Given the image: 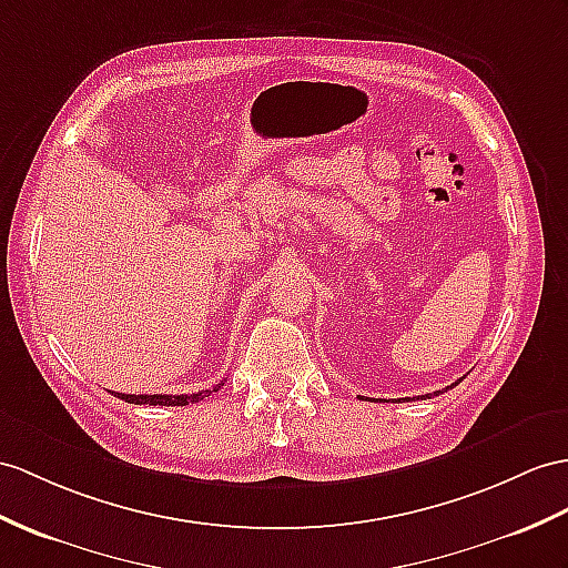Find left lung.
<instances>
[{"mask_svg": "<svg viewBox=\"0 0 568 568\" xmlns=\"http://www.w3.org/2000/svg\"><path fill=\"white\" fill-rule=\"evenodd\" d=\"M453 385H455V383H453ZM453 385H448V388H453ZM448 388H444V390H436L434 395H440V393H446ZM419 397H428V395H419ZM419 397H417V399H419ZM397 403H399V399H397Z\"/></svg>", "mask_w": 568, "mask_h": 568, "instance_id": "obj_1", "label": "left lung"}]
</instances>
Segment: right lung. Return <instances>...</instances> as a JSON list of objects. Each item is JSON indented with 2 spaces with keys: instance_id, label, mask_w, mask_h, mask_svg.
Instances as JSON below:
<instances>
[{
  "instance_id": "obj_1",
  "label": "right lung",
  "mask_w": 568,
  "mask_h": 568,
  "mask_svg": "<svg viewBox=\"0 0 568 568\" xmlns=\"http://www.w3.org/2000/svg\"><path fill=\"white\" fill-rule=\"evenodd\" d=\"M221 388V383L212 390H200L192 395H124V393H115L120 399L130 405H161V407H183L190 403H200V399L210 397L212 393H216Z\"/></svg>"
}]
</instances>
